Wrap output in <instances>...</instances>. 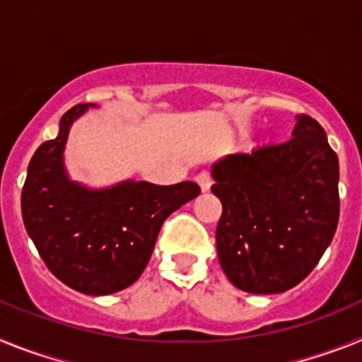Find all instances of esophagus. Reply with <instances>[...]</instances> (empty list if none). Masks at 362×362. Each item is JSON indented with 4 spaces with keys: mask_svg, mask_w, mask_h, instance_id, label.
Returning <instances> with one entry per match:
<instances>
[{
    "mask_svg": "<svg viewBox=\"0 0 362 362\" xmlns=\"http://www.w3.org/2000/svg\"><path fill=\"white\" fill-rule=\"evenodd\" d=\"M196 183L199 185L201 190L209 192L210 187H212V177H210L209 172H199V174L196 175Z\"/></svg>",
    "mask_w": 362,
    "mask_h": 362,
    "instance_id": "esophagus-1",
    "label": "esophagus"
}]
</instances>
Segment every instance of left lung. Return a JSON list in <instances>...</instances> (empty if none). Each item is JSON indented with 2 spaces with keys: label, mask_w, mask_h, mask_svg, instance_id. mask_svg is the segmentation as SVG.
<instances>
[{
  "label": "left lung",
  "mask_w": 362,
  "mask_h": 362,
  "mask_svg": "<svg viewBox=\"0 0 362 362\" xmlns=\"http://www.w3.org/2000/svg\"><path fill=\"white\" fill-rule=\"evenodd\" d=\"M292 139L212 166L223 214L216 245L230 283L281 293L315 268L339 221V161L321 124L297 116Z\"/></svg>",
  "instance_id": "obj_1"
}]
</instances>
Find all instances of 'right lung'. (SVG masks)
Listing matches in <instances>:
<instances>
[{
    "label": "right lung",
    "mask_w": 362,
    "mask_h": 362,
    "mask_svg": "<svg viewBox=\"0 0 362 362\" xmlns=\"http://www.w3.org/2000/svg\"><path fill=\"white\" fill-rule=\"evenodd\" d=\"M94 105H76L28 163L21 214L41 259L57 279L86 296H108L139 279L163 223L199 196L192 181L159 187L123 181L92 190L70 181L63 150L72 123Z\"/></svg>",
    "instance_id": "obj_1"
}]
</instances>
